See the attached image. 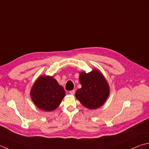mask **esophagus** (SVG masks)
Wrapping results in <instances>:
<instances>
[{"label": "esophagus", "mask_w": 149, "mask_h": 149, "mask_svg": "<svg viewBox=\"0 0 149 149\" xmlns=\"http://www.w3.org/2000/svg\"><path fill=\"white\" fill-rule=\"evenodd\" d=\"M69 93H70L71 95H74V94L75 93V91H74V90L70 91H69Z\"/></svg>", "instance_id": "34e87169"}]
</instances>
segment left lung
Here are the masks:
<instances>
[{"label":"left lung","instance_id":"8db88e82","mask_svg":"<svg viewBox=\"0 0 149 149\" xmlns=\"http://www.w3.org/2000/svg\"><path fill=\"white\" fill-rule=\"evenodd\" d=\"M81 87L75 96L85 107L96 109L101 107L109 95V87L103 74L97 69L86 73L81 72L79 77Z\"/></svg>","mask_w":149,"mask_h":149}]
</instances>
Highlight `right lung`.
Here are the masks:
<instances>
[{
    "mask_svg": "<svg viewBox=\"0 0 149 149\" xmlns=\"http://www.w3.org/2000/svg\"><path fill=\"white\" fill-rule=\"evenodd\" d=\"M30 95L39 109L45 111H52L58 107L65 92L52 77L42 76L33 84Z\"/></svg>",
    "mask_w": 149,
    "mask_h": 149,
    "instance_id": "obj_1",
    "label": "right lung"
}]
</instances>
